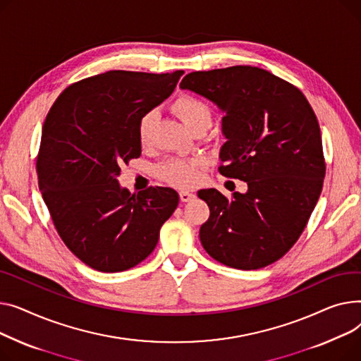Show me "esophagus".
Returning a JSON list of instances; mask_svg holds the SVG:
<instances>
[{
  "label": "esophagus",
  "mask_w": 361,
  "mask_h": 361,
  "mask_svg": "<svg viewBox=\"0 0 361 361\" xmlns=\"http://www.w3.org/2000/svg\"><path fill=\"white\" fill-rule=\"evenodd\" d=\"M179 197H180L182 202H189V201H192L195 198V195L192 192H188V190H182Z\"/></svg>",
  "instance_id": "obj_1"
}]
</instances>
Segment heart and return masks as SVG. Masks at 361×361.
Returning a JSON list of instances; mask_svg holds the SVG:
<instances>
[{
	"label": "heart",
	"instance_id": "1",
	"mask_svg": "<svg viewBox=\"0 0 361 361\" xmlns=\"http://www.w3.org/2000/svg\"><path fill=\"white\" fill-rule=\"evenodd\" d=\"M173 112L180 118L183 125L189 131H192L197 126H209L211 122V109L209 106L190 94H182L172 103ZM156 112H145L138 122V138L142 145L148 144L153 135ZM200 160H182L171 159L161 163L157 167V175L164 182L175 185L178 188H190L194 186L200 179Z\"/></svg>",
	"mask_w": 361,
	"mask_h": 361
}]
</instances>
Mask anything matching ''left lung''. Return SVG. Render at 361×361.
<instances>
[{"label": "left lung", "instance_id": "8db88e82", "mask_svg": "<svg viewBox=\"0 0 361 361\" xmlns=\"http://www.w3.org/2000/svg\"><path fill=\"white\" fill-rule=\"evenodd\" d=\"M180 89L224 112L223 176L247 183L227 200L201 189L209 219L200 239L209 257L238 269H259L291 249L319 200L325 159L319 123L305 94L267 70L236 66L195 71Z\"/></svg>", "mask_w": 361, "mask_h": 361}]
</instances>
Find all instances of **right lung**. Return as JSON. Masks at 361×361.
Listing matches in <instances>:
<instances>
[{
    "label": "right lung",
    "mask_w": 361,
    "mask_h": 361,
    "mask_svg": "<svg viewBox=\"0 0 361 361\" xmlns=\"http://www.w3.org/2000/svg\"><path fill=\"white\" fill-rule=\"evenodd\" d=\"M182 70L108 71L63 90L47 115L36 160L39 189L62 242L90 268L126 271L154 250L179 195L121 188V164L141 156L140 118L172 94Z\"/></svg>",
    "instance_id": "1"
}]
</instances>
